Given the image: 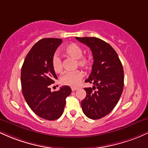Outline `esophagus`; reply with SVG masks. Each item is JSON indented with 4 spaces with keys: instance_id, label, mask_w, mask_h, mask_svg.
Returning a JSON list of instances; mask_svg holds the SVG:
<instances>
[{
    "instance_id": "obj_1",
    "label": "esophagus",
    "mask_w": 148,
    "mask_h": 148,
    "mask_svg": "<svg viewBox=\"0 0 148 148\" xmlns=\"http://www.w3.org/2000/svg\"><path fill=\"white\" fill-rule=\"evenodd\" d=\"M78 88H75V87H72V91H75V90H77Z\"/></svg>"
}]
</instances>
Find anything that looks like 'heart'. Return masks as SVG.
Instances as JSON below:
<instances>
[{
    "label": "heart",
    "mask_w": 148,
    "mask_h": 148,
    "mask_svg": "<svg viewBox=\"0 0 148 148\" xmlns=\"http://www.w3.org/2000/svg\"><path fill=\"white\" fill-rule=\"evenodd\" d=\"M64 53L76 59V62L80 67L84 69L89 68L91 64L90 58L83 56L84 51L80 46L76 44H70L64 47ZM51 65L54 72L59 73L62 71V62L60 57L57 53L53 54L51 58ZM83 79L82 72L79 70L67 72L60 76V81L62 85L69 86H76Z\"/></svg>",
    "instance_id": "heart-1"
}]
</instances>
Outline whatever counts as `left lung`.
Wrapping results in <instances>:
<instances>
[{
  "instance_id": "1",
  "label": "left lung",
  "mask_w": 148,
  "mask_h": 148,
  "mask_svg": "<svg viewBox=\"0 0 148 148\" xmlns=\"http://www.w3.org/2000/svg\"><path fill=\"white\" fill-rule=\"evenodd\" d=\"M76 39L87 45L93 56L91 74L85 82L94 86L84 88L86 97L81 101V107L88 118L97 120L111 112L121 97L124 87L123 64L113 47L101 39Z\"/></svg>"
}]
</instances>
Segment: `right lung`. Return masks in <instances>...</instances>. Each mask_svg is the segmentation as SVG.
Instances as JSON below:
<instances>
[{
  "instance_id": "add662e5",
  "label": "right lung",
  "mask_w": 148,
  "mask_h": 148,
  "mask_svg": "<svg viewBox=\"0 0 148 148\" xmlns=\"http://www.w3.org/2000/svg\"><path fill=\"white\" fill-rule=\"evenodd\" d=\"M61 39L45 38L32 47L22 65V92L31 110L40 118L48 120L58 119L63 113L66 98L72 92L69 86H64L58 91L49 87L57 76L53 69L51 58Z\"/></svg>"
}]
</instances>
